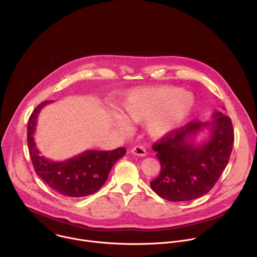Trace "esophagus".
Masks as SVG:
<instances>
[{
	"instance_id": "1",
	"label": "esophagus",
	"mask_w": 257,
	"mask_h": 257,
	"mask_svg": "<svg viewBox=\"0 0 257 257\" xmlns=\"http://www.w3.org/2000/svg\"><path fill=\"white\" fill-rule=\"evenodd\" d=\"M131 153L137 157H145L146 156V150L143 148V146H135V148L132 149Z\"/></svg>"
}]
</instances>
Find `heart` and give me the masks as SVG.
I'll use <instances>...</instances> for the list:
<instances>
[{
  "label": "heart",
  "instance_id": "1",
  "mask_svg": "<svg viewBox=\"0 0 257 257\" xmlns=\"http://www.w3.org/2000/svg\"><path fill=\"white\" fill-rule=\"evenodd\" d=\"M195 97L175 86L137 88L128 93L119 107V114H113V122L128 130L130 123L143 124L153 138L160 139L180 128L191 116L195 107Z\"/></svg>",
  "mask_w": 257,
  "mask_h": 257
}]
</instances>
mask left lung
<instances>
[{
	"label": "left lung",
	"mask_w": 257,
	"mask_h": 257,
	"mask_svg": "<svg viewBox=\"0 0 257 257\" xmlns=\"http://www.w3.org/2000/svg\"><path fill=\"white\" fill-rule=\"evenodd\" d=\"M208 130L202 144L195 140ZM231 119L214 112L205 123L190 122L153 145L161 163V173L151 182L152 189L169 201H188L206 194L225 170L233 149Z\"/></svg>",
	"instance_id": "obj_1"
}]
</instances>
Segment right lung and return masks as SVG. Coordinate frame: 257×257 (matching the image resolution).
Masks as SVG:
<instances>
[{"label": "right lung", "instance_id": "obj_1", "mask_svg": "<svg viewBox=\"0 0 257 257\" xmlns=\"http://www.w3.org/2000/svg\"><path fill=\"white\" fill-rule=\"evenodd\" d=\"M53 102L46 100L32 112L27 126V144L35 173L57 192L70 197H83L95 193L105 183L108 173L126 154L124 148L111 152L86 151L63 162H53L42 157L34 141L36 122L42 108Z\"/></svg>", "mask_w": 257, "mask_h": 257}]
</instances>
